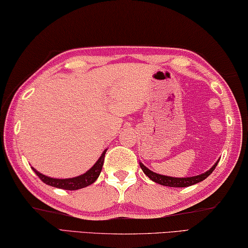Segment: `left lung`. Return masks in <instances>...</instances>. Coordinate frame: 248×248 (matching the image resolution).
I'll return each instance as SVG.
<instances>
[{
    "label": "left lung",
    "mask_w": 248,
    "mask_h": 248,
    "mask_svg": "<svg viewBox=\"0 0 248 248\" xmlns=\"http://www.w3.org/2000/svg\"><path fill=\"white\" fill-rule=\"evenodd\" d=\"M218 160L220 159H217L216 164H214L212 167H211L208 171H205L204 173H200L198 174V176H193V177H185V178L169 177V176H164V174L156 173L152 171L151 169H148L146 166H144L143 162L140 161V166L146 176H147L149 179L153 180L154 182H156V184H159L161 186H172V188H185V186L196 185L198 182L203 181L205 178H208L210 174L213 172V170L216 169Z\"/></svg>",
    "instance_id": "1"
}]
</instances>
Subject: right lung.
Returning a JSON list of instances; mask_svg holds the SVG:
<instances>
[{"label":"right lung","mask_w":248,"mask_h":248,"mask_svg":"<svg viewBox=\"0 0 248 248\" xmlns=\"http://www.w3.org/2000/svg\"><path fill=\"white\" fill-rule=\"evenodd\" d=\"M108 149L103 151L102 155L100 156L99 159L96 160V162L92 167L88 170L87 172H84L80 176H77L74 178H67V179H59V178H50L48 176H45V174L40 173L37 171L35 168H32L35 173L42 179L44 184H46L48 186H55V188H59V189H63V190H78V189H82L86 188V186L92 185L97 178H99L101 170H102L103 167V162H104V157H105V153H107Z\"/></svg>","instance_id":"right-lung-1"}]
</instances>
